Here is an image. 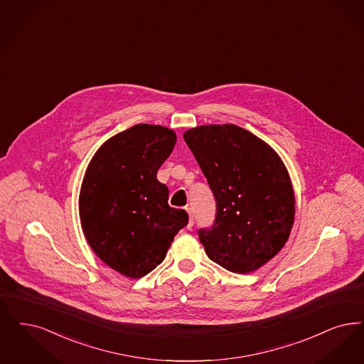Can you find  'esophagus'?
Instances as JSON below:
<instances>
[{
    "label": "esophagus",
    "mask_w": 364,
    "mask_h": 364,
    "mask_svg": "<svg viewBox=\"0 0 364 364\" xmlns=\"http://www.w3.org/2000/svg\"><path fill=\"white\" fill-rule=\"evenodd\" d=\"M186 211L188 213L189 215V222H188V229H191L192 226H193V214H192V208L191 207H186Z\"/></svg>",
    "instance_id": "34e87169"
}]
</instances>
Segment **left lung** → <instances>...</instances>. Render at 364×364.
<instances>
[{
	"instance_id": "1",
	"label": "left lung",
	"mask_w": 364,
	"mask_h": 364,
	"mask_svg": "<svg viewBox=\"0 0 364 364\" xmlns=\"http://www.w3.org/2000/svg\"><path fill=\"white\" fill-rule=\"evenodd\" d=\"M184 141L213 191V226L198 230L210 260L249 274L269 262L289 240L295 200L277 153L234 124L200 126Z\"/></svg>"
}]
</instances>
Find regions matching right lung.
Masks as SVG:
<instances>
[{"label":"right lung","mask_w":364,"mask_h":364,"mask_svg":"<svg viewBox=\"0 0 364 364\" xmlns=\"http://www.w3.org/2000/svg\"><path fill=\"white\" fill-rule=\"evenodd\" d=\"M176 144L172 130L136 124L97 150L80 192V218L93 252L112 269L138 279L164 262L186 210L168 204L157 171Z\"/></svg>","instance_id":"add662e5"}]
</instances>
